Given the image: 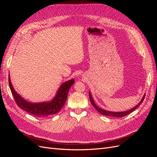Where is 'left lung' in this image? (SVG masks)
<instances>
[{
	"label": "left lung",
	"instance_id": "obj_1",
	"mask_svg": "<svg viewBox=\"0 0 157 157\" xmlns=\"http://www.w3.org/2000/svg\"><path fill=\"white\" fill-rule=\"evenodd\" d=\"M89 96H90V102H91L92 105L94 106V107L96 109V110L103 115H105V116H109V117H124L128 115V114H130V113L134 111L135 109H136L137 107H138L143 102L144 99L145 98V94L144 95V97L142 98L141 101L137 104L136 106H135L134 107H133L132 109H130V110L126 111H123V112H112V111H106V110H104V109H102L101 108H99L96 103H94V99L92 97V95L90 92H89Z\"/></svg>",
	"mask_w": 157,
	"mask_h": 157
}]
</instances>
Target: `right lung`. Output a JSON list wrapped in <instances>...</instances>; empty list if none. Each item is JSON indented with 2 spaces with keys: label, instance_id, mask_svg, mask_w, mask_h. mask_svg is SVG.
<instances>
[{
  "label": "right lung",
  "instance_id": "add662e5",
  "mask_svg": "<svg viewBox=\"0 0 157 157\" xmlns=\"http://www.w3.org/2000/svg\"><path fill=\"white\" fill-rule=\"evenodd\" d=\"M8 82L12 96L19 107L36 117H46L55 115L60 111L67 100L69 90L74 84L75 80L71 79L61 84L52 101L37 103L27 101L15 91L12 84L10 76L8 77Z\"/></svg>",
  "mask_w": 157,
  "mask_h": 157
}]
</instances>
